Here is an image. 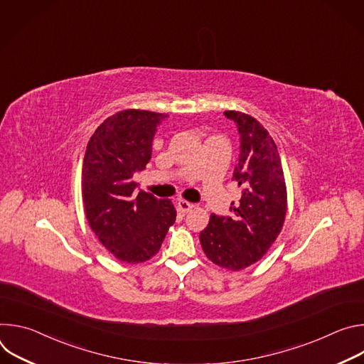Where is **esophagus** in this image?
<instances>
[{
    "instance_id": "1",
    "label": "esophagus",
    "mask_w": 364,
    "mask_h": 364,
    "mask_svg": "<svg viewBox=\"0 0 364 364\" xmlns=\"http://www.w3.org/2000/svg\"><path fill=\"white\" fill-rule=\"evenodd\" d=\"M177 207H178V212H181V213L186 215V213H188V212L193 209V204L188 203V201H186V200H178Z\"/></svg>"
}]
</instances>
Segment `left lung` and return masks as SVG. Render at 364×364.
<instances>
[{
	"label": "left lung",
	"instance_id": "8db88e82",
	"mask_svg": "<svg viewBox=\"0 0 364 364\" xmlns=\"http://www.w3.org/2000/svg\"><path fill=\"white\" fill-rule=\"evenodd\" d=\"M240 135L239 159L232 180L242 188L232 216L212 215L200 232V243L210 261L240 271L259 261L278 237L287 215V187L278 148L255 118L226 111Z\"/></svg>",
	"mask_w": 364,
	"mask_h": 364
}]
</instances>
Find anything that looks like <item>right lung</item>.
<instances>
[{
  "label": "right lung",
  "mask_w": 364,
  "mask_h": 364,
  "mask_svg": "<svg viewBox=\"0 0 364 364\" xmlns=\"http://www.w3.org/2000/svg\"><path fill=\"white\" fill-rule=\"evenodd\" d=\"M167 117L121 111L97 127L86 146L82 168L86 219L99 242L127 264L152 257L176 222L170 200L136 191L134 181L151 160L154 135Z\"/></svg>",
  "instance_id": "add662e5"
}]
</instances>
